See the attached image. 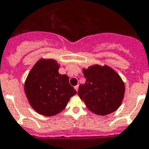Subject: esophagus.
Listing matches in <instances>:
<instances>
[{
  "label": "esophagus",
  "mask_w": 149,
  "mask_h": 149,
  "mask_svg": "<svg viewBox=\"0 0 149 149\" xmlns=\"http://www.w3.org/2000/svg\"><path fill=\"white\" fill-rule=\"evenodd\" d=\"M74 88H75V89H76V91H78V90H79V85H76V86H75Z\"/></svg>",
  "instance_id": "obj_1"
}]
</instances>
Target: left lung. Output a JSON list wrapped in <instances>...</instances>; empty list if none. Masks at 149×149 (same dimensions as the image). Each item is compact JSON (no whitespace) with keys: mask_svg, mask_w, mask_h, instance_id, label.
Listing matches in <instances>:
<instances>
[{"mask_svg":"<svg viewBox=\"0 0 149 149\" xmlns=\"http://www.w3.org/2000/svg\"><path fill=\"white\" fill-rule=\"evenodd\" d=\"M86 79L80 85L78 94L91 112L107 116L117 110L125 95V83L109 66L98 64L82 70Z\"/></svg>","mask_w":149,"mask_h":149,"instance_id":"left-lung-1","label":"left lung"}]
</instances>
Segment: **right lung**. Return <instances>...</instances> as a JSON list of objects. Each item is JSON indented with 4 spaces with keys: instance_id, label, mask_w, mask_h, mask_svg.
I'll use <instances>...</instances> for the list:
<instances>
[{
    "instance_id": "right-lung-1",
    "label": "right lung",
    "mask_w": 149,
    "mask_h": 149,
    "mask_svg": "<svg viewBox=\"0 0 149 149\" xmlns=\"http://www.w3.org/2000/svg\"><path fill=\"white\" fill-rule=\"evenodd\" d=\"M59 64L53 59L42 58L34 64L24 82V92L32 108L39 114L52 116L67 107L76 91L67 75L58 73Z\"/></svg>"
}]
</instances>
